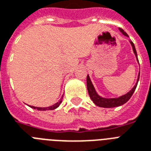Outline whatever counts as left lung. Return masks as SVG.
I'll return each mask as SVG.
<instances>
[{
  "mask_svg": "<svg viewBox=\"0 0 151 151\" xmlns=\"http://www.w3.org/2000/svg\"><path fill=\"white\" fill-rule=\"evenodd\" d=\"M119 30L120 32L125 36V37H129L126 32L124 31L122 29L119 28ZM131 45H132V50H133V53L135 54V56L137 58V61L139 62L138 57H137V50H136V48H135L134 43H132V41H129ZM139 79V72L138 78H137V81L136 85L133 86L132 90H130L129 92H128L126 94L122 95V96H119V97H117V98H104V97H102L100 95L97 94L96 90H95L94 86L93 85L92 82L90 80V78L89 76V75H87V78H86V86H87V90L88 93L90 95V97L91 98V100L93 101V102L96 104V106H99V107H101V108H115V107H119V106H121L124 104H125L130 99V97L132 96V95L133 94L137 86V83H138Z\"/></svg>",
  "mask_w": 151,
  "mask_h": 151,
  "instance_id": "8db88e82",
  "label": "left lung"
}]
</instances>
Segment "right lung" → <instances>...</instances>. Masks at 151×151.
Here are the masks:
<instances>
[{
  "mask_svg": "<svg viewBox=\"0 0 151 151\" xmlns=\"http://www.w3.org/2000/svg\"><path fill=\"white\" fill-rule=\"evenodd\" d=\"M62 98H63V96H61V100L58 101V102H57L56 104H55L54 105L50 106V107H47V108H38V107H34V106H29L33 109H37L38 111H48V110H55L57 108H58L59 105L61 104V103L62 102Z\"/></svg>",
  "mask_w": 151,
  "mask_h": 151,
  "instance_id": "obj_1",
  "label": "right lung"
}]
</instances>
